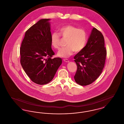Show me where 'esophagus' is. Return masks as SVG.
<instances>
[{"mask_svg":"<svg viewBox=\"0 0 124 124\" xmlns=\"http://www.w3.org/2000/svg\"><path fill=\"white\" fill-rule=\"evenodd\" d=\"M63 60H64V61H65V62H66V63H68L69 62V60L67 59H63Z\"/></svg>","mask_w":124,"mask_h":124,"instance_id":"esophagus-1","label":"esophagus"}]
</instances>
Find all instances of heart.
I'll list each match as a JSON object with an SVG mask.
<instances>
[{
    "label": "heart",
    "instance_id": "1",
    "mask_svg": "<svg viewBox=\"0 0 124 124\" xmlns=\"http://www.w3.org/2000/svg\"><path fill=\"white\" fill-rule=\"evenodd\" d=\"M59 35L63 39H67L66 47L61 48L57 53V56L62 58H68L74 53L82 51L85 46L88 39L86 31L83 29L67 25L61 27L59 30ZM51 45L54 49H59L60 44V38L57 32L52 33Z\"/></svg>",
    "mask_w": 124,
    "mask_h": 124
}]
</instances>
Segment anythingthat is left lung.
<instances>
[{"label":"left lung","mask_w":124,"mask_h":124,"mask_svg":"<svg viewBox=\"0 0 124 124\" xmlns=\"http://www.w3.org/2000/svg\"><path fill=\"white\" fill-rule=\"evenodd\" d=\"M106 56L104 36L93 28L85 46L74 57L77 65L75 82L82 86L93 82L102 72Z\"/></svg>","instance_id":"1"}]
</instances>
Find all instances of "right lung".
<instances>
[{"label":"right lung","instance_id":"obj_1","mask_svg":"<svg viewBox=\"0 0 124 124\" xmlns=\"http://www.w3.org/2000/svg\"><path fill=\"white\" fill-rule=\"evenodd\" d=\"M50 19H42L25 33L20 48V63L32 81L45 85L52 80L62 64L51 47Z\"/></svg>","mask_w":124,"mask_h":124}]
</instances>
